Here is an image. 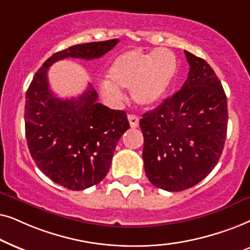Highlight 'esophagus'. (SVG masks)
<instances>
[{"mask_svg":"<svg viewBox=\"0 0 250 250\" xmlns=\"http://www.w3.org/2000/svg\"><path fill=\"white\" fill-rule=\"evenodd\" d=\"M128 121L130 123L131 128H137L139 125V118L135 114H129L128 115Z\"/></svg>","mask_w":250,"mask_h":250,"instance_id":"esophagus-1","label":"esophagus"}]
</instances>
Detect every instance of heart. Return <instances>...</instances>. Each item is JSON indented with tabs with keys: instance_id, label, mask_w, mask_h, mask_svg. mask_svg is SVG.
Returning <instances> with one entry per match:
<instances>
[{
	"instance_id": "1",
	"label": "heart",
	"mask_w": 250,
	"mask_h": 250,
	"mask_svg": "<svg viewBox=\"0 0 250 250\" xmlns=\"http://www.w3.org/2000/svg\"><path fill=\"white\" fill-rule=\"evenodd\" d=\"M177 72V58L168 49L152 52L130 50L123 52L108 68V81L101 83L103 96L119 99L120 88L130 89L132 101L141 106H152L166 95Z\"/></svg>"
}]
</instances>
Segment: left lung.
I'll use <instances>...</instances> for the list:
<instances>
[{"mask_svg": "<svg viewBox=\"0 0 250 250\" xmlns=\"http://www.w3.org/2000/svg\"><path fill=\"white\" fill-rule=\"evenodd\" d=\"M189 65L181 90L139 121L148 181L169 192L188 189L217 165L228 130V102L210 65L184 51Z\"/></svg>", "mask_w": 250, "mask_h": 250, "instance_id": "obj_1", "label": "left lung"}]
</instances>
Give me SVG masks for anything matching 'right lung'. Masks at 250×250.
Masks as SVG:
<instances>
[{"label": "right lung", "instance_id": "obj_1", "mask_svg": "<svg viewBox=\"0 0 250 250\" xmlns=\"http://www.w3.org/2000/svg\"><path fill=\"white\" fill-rule=\"evenodd\" d=\"M119 40L76 44L53 53L39 68L26 92L25 132L33 160L52 182L73 191L98 184L111 167L114 149L128 130L125 111L97 102L89 84L78 98L61 99L50 90L48 68L65 58H101Z\"/></svg>", "mask_w": 250, "mask_h": 250}]
</instances>
